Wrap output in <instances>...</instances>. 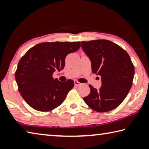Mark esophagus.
<instances>
[{
  "label": "esophagus",
  "instance_id": "34e87169",
  "mask_svg": "<svg viewBox=\"0 0 149 149\" xmlns=\"http://www.w3.org/2000/svg\"><path fill=\"white\" fill-rule=\"evenodd\" d=\"M74 85L76 86H79L82 85V83L79 82V81H77V80H74Z\"/></svg>",
  "mask_w": 149,
  "mask_h": 149
}]
</instances>
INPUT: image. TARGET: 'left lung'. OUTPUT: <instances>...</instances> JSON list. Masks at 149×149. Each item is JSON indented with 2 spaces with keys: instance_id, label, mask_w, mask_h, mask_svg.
Masks as SVG:
<instances>
[{
  "instance_id": "1",
  "label": "left lung",
  "mask_w": 149,
  "mask_h": 149,
  "mask_svg": "<svg viewBox=\"0 0 149 149\" xmlns=\"http://www.w3.org/2000/svg\"><path fill=\"white\" fill-rule=\"evenodd\" d=\"M82 48L92 62V70L101 77L100 90L89 85L90 93L83 98L93 111L105 113L116 109L128 94L135 69L126 50L105 39L82 41Z\"/></svg>"
}]
</instances>
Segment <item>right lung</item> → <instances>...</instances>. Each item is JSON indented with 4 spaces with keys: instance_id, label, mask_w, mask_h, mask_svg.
Returning <instances> with one entry per match:
<instances>
[{
    "instance_id": "obj_1",
    "label": "right lung",
    "mask_w": 149,
    "mask_h": 149,
    "mask_svg": "<svg viewBox=\"0 0 149 149\" xmlns=\"http://www.w3.org/2000/svg\"><path fill=\"white\" fill-rule=\"evenodd\" d=\"M80 47V42H46L34 46L22 57L15 79L18 91L29 105L46 112L63 102L74 81L61 82L52 76L54 71L63 69L67 55Z\"/></svg>"
}]
</instances>
